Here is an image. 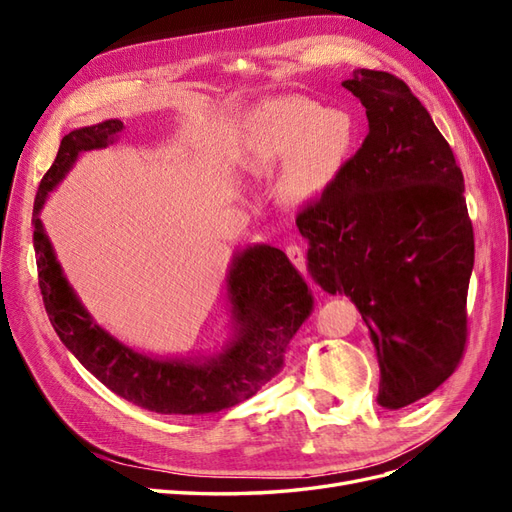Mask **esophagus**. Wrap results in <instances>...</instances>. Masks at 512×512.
I'll return each instance as SVG.
<instances>
[{
	"mask_svg": "<svg viewBox=\"0 0 512 512\" xmlns=\"http://www.w3.org/2000/svg\"><path fill=\"white\" fill-rule=\"evenodd\" d=\"M286 254H288V258L292 260V265L297 267V269H305V250L301 245H297V243H292V245H288L286 247Z\"/></svg>",
	"mask_w": 512,
	"mask_h": 512,
	"instance_id": "34e87169",
	"label": "esophagus"
}]
</instances>
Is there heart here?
Here are the masks:
<instances>
[{"mask_svg":"<svg viewBox=\"0 0 512 512\" xmlns=\"http://www.w3.org/2000/svg\"><path fill=\"white\" fill-rule=\"evenodd\" d=\"M356 141V121L342 108H324L303 96L260 104L247 119L245 153L258 168L288 162L284 194L307 203L329 188Z\"/></svg>","mask_w":512,"mask_h":512,"instance_id":"b5f03b06","label":"heart"}]
</instances>
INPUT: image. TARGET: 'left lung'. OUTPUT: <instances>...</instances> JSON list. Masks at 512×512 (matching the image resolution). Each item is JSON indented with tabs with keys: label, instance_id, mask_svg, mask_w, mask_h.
Masks as SVG:
<instances>
[{
	"label": "left lung",
	"instance_id": "1",
	"mask_svg": "<svg viewBox=\"0 0 512 512\" xmlns=\"http://www.w3.org/2000/svg\"><path fill=\"white\" fill-rule=\"evenodd\" d=\"M344 87L369 134L297 226L314 280L350 297L367 324L378 404L399 410L436 391L466 352L474 228L453 149L410 87L380 70Z\"/></svg>",
	"mask_w": 512,
	"mask_h": 512
}]
</instances>
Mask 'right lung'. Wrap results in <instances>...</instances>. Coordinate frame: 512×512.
Returning <instances> with one entry per match:
<instances>
[{"mask_svg": "<svg viewBox=\"0 0 512 512\" xmlns=\"http://www.w3.org/2000/svg\"><path fill=\"white\" fill-rule=\"evenodd\" d=\"M123 121L108 119L61 138L34 203V247L44 309L55 333L91 374L119 397L158 414L220 412L256 395L280 374L290 339L314 312V294L288 256L271 245L247 247L228 273V297L239 322L230 348L207 363L158 361L104 333L76 301L38 213L81 151L117 143Z\"/></svg>", "mask_w": 512, "mask_h": 512, "instance_id": "add662e5", "label": "right lung"}]
</instances>
